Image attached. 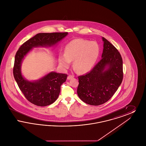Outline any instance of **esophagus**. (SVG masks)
Here are the masks:
<instances>
[{
  "label": "esophagus",
  "mask_w": 146,
  "mask_h": 146,
  "mask_svg": "<svg viewBox=\"0 0 146 146\" xmlns=\"http://www.w3.org/2000/svg\"><path fill=\"white\" fill-rule=\"evenodd\" d=\"M73 77H74V76H70H70H68V77H67V79H68V80H70V79L73 78Z\"/></svg>",
  "instance_id": "34e87169"
}]
</instances>
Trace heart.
<instances>
[{
  "label": "heart",
  "instance_id": "b5f03b06",
  "mask_svg": "<svg viewBox=\"0 0 146 146\" xmlns=\"http://www.w3.org/2000/svg\"><path fill=\"white\" fill-rule=\"evenodd\" d=\"M100 48L96 42L76 39L65 47L64 54H60L58 62L63 68L70 66L73 61V68L79 73L84 74L92 70L97 62Z\"/></svg>",
  "mask_w": 146,
  "mask_h": 146
}]
</instances>
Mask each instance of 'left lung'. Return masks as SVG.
Wrapping results in <instances>:
<instances>
[{
	"label": "left lung",
	"mask_w": 146,
	"mask_h": 146,
	"mask_svg": "<svg viewBox=\"0 0 146 146\" xmlns=\"http://www.w3.org/2000/svg\"><path fill=\"white\" fill-rule=\"evenodd\" d=\"M102 59L90 72L78 76L77 94L84 102L99 106L107 102L121 84L123 78L121 56L104 37Z\"/></svg>",
	"instance_id": "8db88e82"
}]
</instances>
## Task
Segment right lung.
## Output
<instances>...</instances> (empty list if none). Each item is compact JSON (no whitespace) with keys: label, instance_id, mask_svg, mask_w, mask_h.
<instances>
[{"label":"right lung","instance_id":"1","mask_svg":"<svg viewBox=\"0 0 146 146\" xmlns=\"http://www.w3.org/2000/svg\"><path fill=\"white\" fill-rule=\"evenodd\" d=\"M67 35V32L38 33L24 42L17 51L13 70L14 78L22 92L32 104L42 107L53 104L58 97L61 85L66 82L67 75L51 72L36 80H28L22 74L23 59L34 48L54 46Z\"/></svg>","mask_w":146,"mask_h":146}]
</instances>
